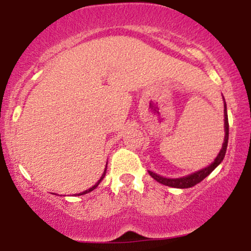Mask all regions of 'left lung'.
<instances>
[{
  "label": "left lung",
  "instance_id": "left-lung-1",
  "mask_svg": "<svg viewBox=\"0 0 251 251\" xmlns=\"http://www.w3.org/2000/svg\"><path fill=\"white\" fill-rule=\"evenodd\" d=\"M224 132H226V135H224V143L222 145V149L218 153L216 159L210 164L209 166H206L205 169H201L200 171L195 172V174H191L186 177L181 178H165L163 176H159L157 174H153L152 171H149L150 176H151L153 179H155L158 183L164 184L166 186H171V188H177V189H188L195 186L196 184L201 183V180L205 177L211 174L214 170L217 168L218 165L222 163V160L224 159V155H226V148H227V139H229V122H227V113H226V101H224Z\"/></svg>",
  "mask_w": 251,
  "mask_h": 251
}]
</instances>
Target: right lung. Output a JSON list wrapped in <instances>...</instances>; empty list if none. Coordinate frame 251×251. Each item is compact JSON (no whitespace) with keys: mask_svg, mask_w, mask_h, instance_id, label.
<instances>
[{"mask_svg":"<svg viewBox=\"0 0 251 251\" xmlns=\"http://www.w3.org/2000/svg\"><path fill=\"white\" fill-rule=\"evenodd\" d=\"M106 170H107V165H106V168H105V171H103V174H102V176H101V178H100V179L98 180V183L96 184V185H93V186H92V188H89L88 190H86V191H83V192H80L79 196H81V195H85V194H88V192L93 191V190L96 189L98 185H99V184H100V181H101V180L103 179V177H105V175H106Z\"/></svg>","mask_w":251,"mask_h":251,"instance_id":"add662e5","label":"right lung"}]
</instances>
